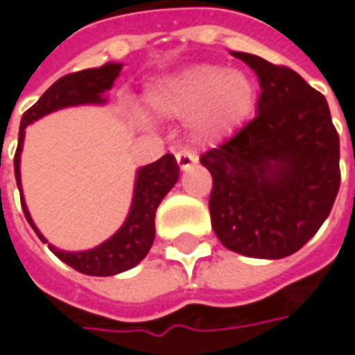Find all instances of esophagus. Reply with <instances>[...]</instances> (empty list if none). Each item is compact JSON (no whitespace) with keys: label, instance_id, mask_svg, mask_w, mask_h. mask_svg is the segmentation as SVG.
Wrapping results in <instances>:
<instances>
[{"label":"esophagus","instance_id":"1","mask_svg":"<svg viewBox=\"0 0 355 355\" xmlns=\"http://www.w3.org/2000/svg\"><path fill=\"white\" fill-rule=\"evenodd\" d=\"M175 162H178L180 170H187V168H191V164L198 162V157L193 156L187 148H180V150L175 152Z\"/></svg>","mask_w":355,"mask_h":355}]
</instances>
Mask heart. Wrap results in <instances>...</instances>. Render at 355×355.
Returning a JSON list of instances; mask_svg holds the SVG:
<instances>
[{
  "label": "heart",
  "instance_id": "obj_1",
  "mask_svg": "<svg viewBox=\"0 0 355 355\" xmlns=\"http://www.w3.org/2000/svg\"><path fill=\"white\" fill-rule=\"evenodd\" d=\"M257 96L247 73L221 64H196L154 83L146 101L157 114L185 116L196 110L191 128L199 140H213L239 126Z\"/></svg>",
  "mask_w": 355,
  "mask_h": 355
}]
</instances>
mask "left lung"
Here are the masks:
<instances>
[{
  "instance_id": "8db88e82",
  "label": "left lung",
  "mask_w": 355,
  "mask_h": 355,
  "mask_svg": "<svg viewBox=\"0 0 355 355\" xmlns=\"http://www.w3.org/2000/svg\"><path fill=\"white\" fill-rule=\"evenodd\" d=\"M259 76L257 116L199 157L213 178L217 239L252 259L302 249L332 211L340 189V138L330 108L293 69L233 53Z\"/></svg>"
}]
</instances>
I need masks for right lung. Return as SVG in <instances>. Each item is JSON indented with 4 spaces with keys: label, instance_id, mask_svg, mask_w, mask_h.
<instances>
[{
    "label": "right lung",
    "instance_id": "right-lung-1",
    "mask_svg": "<svg viewBox=\"0 0 355 355\" xmlns=\"http://www.w3.org/2000/svg\"><path fill=\"white\" fill-rule=\"evenodd\" d=\"M120 69H122V64L108 62V64H103L98 69H87V71H78V73L61 76L23 114L19 126V142H17V152H15V180L19 185V156L27 124H31V122L39 120L53 110L67 108V106L103 104V94L106 90H110ZM178 178H180V168H178L175 157L171 154H166L154 164L144 166L136 173L134 199H132L128 217H126L124 225L120 227L112 237L104 241L103 245L90 249V251H59L53 245H49V249L55 252L62 263H67L78 272L90 275V277H112V275L124 272L132 266H136L148 254L152 243H154V237H156L154 219H156L157 205L175 185ZM21 207H23V213H25L29 225L33 227V231L37 233V237L43 243H47V239L43 237L39 233V229L35 227L23 198H21Z\"/></svg>",
    "mask_w": 355,
    "mask_h": 355
}]
</instances>
